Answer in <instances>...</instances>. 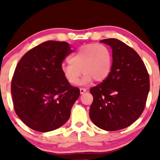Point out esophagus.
Here are the masks:
<instances>
[{"mask_svg": "<svg viewBox=\"0 0 160 160\" xmlns=\"http://www.w3.org/2000/svg\"><path fill=\"white\" fill-rule=\"evenodd\" d=\"M80 94H83L84 92H86V89H84V88H80Z\"/></svg>", "mask_w": 160, "mask_h": 160, "instance_id": "34e87169", "label": "esophagus"}]
</instances>
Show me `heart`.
Wrapping results in <instances>:
<instances>
[{"label":"heart","mask_w":160,"mask_h":160,"mask_svg":"<svg viewBox=\"0 0 160 160\" xmlns=\"http://www.w3.org/2000/svg\"><path fill=\"white\" fill-rule=\"evenodd\" d=\"M113 64L112 53L105 45L89 43L82 45L69 58V62L62 63L61 72L70 84L78 83L81 74H84L81 83L92 80L102 82L111 74Z\"/></svg>","instance_id":"b5f03b06"}]
</instances>
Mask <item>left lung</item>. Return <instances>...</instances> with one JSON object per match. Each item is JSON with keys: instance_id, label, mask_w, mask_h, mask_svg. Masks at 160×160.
<instances>
[{"instance_id": "left-lung-1", "label": "left lung", "mask_w": 160, "mask_h": 160, "mask_svg": "<svg viewBox=\"0 0 160 160\" xmlns=\"http://www.w3.org/2000/svg\"><path fill=\"white\" fill-rule=\"evenodd\" d=\"M100 42L111 47L113 64L108 78L90 89L89 117L98 128L117 131L132 124L144 111L149 74L139 55L123 42L115 38Z\"/></svg>"}]
</instances>
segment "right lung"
<instances>
[{"mask_svg":"<svg viewBox=\"0 0 160 160\" xmlns=\"http://www.w3.org/2000/svg\"><path fill=\"white\" fill-rule=\"evenodd\" d=\"M73 50L68 43L48 40L30 49L16 66L11 82L16 113L29 128L47 132L68 120L80 96L62 75V62Z\"/></svg>","mask_w":160,"mask_h":160,"instance_id":"1","label":"right lung"}]
</instances>
